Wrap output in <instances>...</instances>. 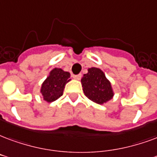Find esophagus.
<instances>
[{
	"instance_id": "1",
	"label": "esophagus",
	"mask_w": 157,
	"mask_h": 157,
	"mask_svg": "<svg viewBox=\"0 0 157 157\" xmlns=\"http://www.w3.org/2000/svg\"><path fill=\"white\" fill-rule=\"evenodd\" d=\"M73 78L75 79V80H81L82 75L81 74H79V75H73Z\"/></svg>"
}]
</instances>
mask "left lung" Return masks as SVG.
Listing matches in <instances>:
<instances>
[{"label":"left lung","instance_id":"obj_1","mask_svg":"<svg viewBox=\"0 0 157 157\" xmlns=\"http://www.w3.org/2000/svg\"><path fill=\"white\" fill-rule=\"evenodd\" d=\"M81 82L84 94L93 102L101 105L113 98L114 91L111 82L99 68H89Z\"/></svg>","mask_w":157,"mask_h":157}]
</instances>
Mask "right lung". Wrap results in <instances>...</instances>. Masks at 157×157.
<instances>
[{
  "label": "right lung",
  "instance_id": "obj_1",
  "mask_svg": "<svg viewBox=\"0 0 157 157\" xmlns=\"http://www.w3.org/2000/svg\"><path fill=\"white\" fill-rule=\"evenodd\" d=\"M70 76L71 74L69 72L64 71L61 68L52 70L40 88V93L44 101L50 103L60 98L63 94L66 84L71 81Z\"/></svg>",
  "mask_w": 157,
  "mask_h": 157
}]
</instances>
